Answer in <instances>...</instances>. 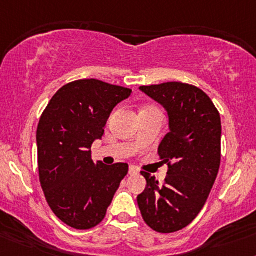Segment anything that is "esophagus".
I'll return each instance as SVG.
<instances>
[{"label":"esophagus","mask_w":256,"mask_h":256,"mask_svg":"<svg viewBox=\"0 0 256 256\" xmlns=\"http://www.w3.org/2000/svg\"><path fill=\"white\" fill-rule=\"evenodd\" d=\"M128 174H130V175H137V174H138V170H137L134 166H130V169H128Z\"/></svg>","instance_id":"esophagus-1"}]
</instances>
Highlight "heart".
Returning a JSON list of instances; mask_svg holds the SVG:
<instances>
[{
    "mask_svg": "<svg viewBox=\"0 0 256 256\" xmlns=\"http://www.w3.org/2000/svg\"><path fill=\"white\" fill-rule=\"evenodd\" d=\"M148 109H156V108H148Z\"/></svg>",
    "mask_w": 256,
    "mask_h": 256,
    "instance_id": "heart-1",
    "label": "heart"
}]
</instances>
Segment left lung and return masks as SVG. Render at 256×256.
<instances>
[{
  "label": "left lung",
  "instance_id": "1",
  "mask_svg": "<svg viewBox=\"0 0 256 256\" xmlns=\"http://www.w3.org/2000/svg\"><path fill=\"white\" fill-rule=\"evenodd\" d=\"M169 114L170 131L159 146L169 171L164 184L142 171L147 187L137 196L144 222L159 233L184 228L206 203L220 169V113L206 92L184 82L141 86Z\"/></svg>",
  "mask_w": 256,
  "mask_h": 256
}]
</instances>
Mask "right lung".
Masks as SVG:
<instances>
[{"mask_svg": "<svg viewBox=\"0 0 256 256\" xmlns=\"http://www.w3.org/2000/svg\"><path fill=\"white\" fill-rule=\"evenodd\" d=\"M132 90L96 78L66 84L57 91L38 126V162L48 206L64 224L88 230L102 222L128 165L94 164L92 143L104 134L114 106Z\"/></svg>", "mask_w": 256, "mask_h": 256, "instance_id": "add662e5", "label": "right lung"}]
</instances>
